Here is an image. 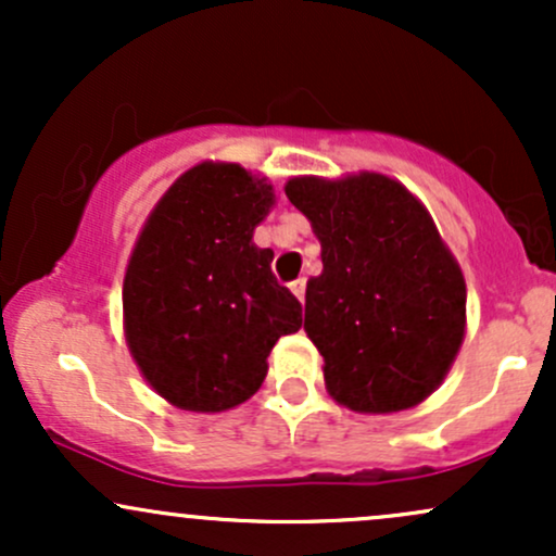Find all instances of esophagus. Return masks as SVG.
I'll return each instance as SVG.
<instances>
[{"label": "esophagus", "instance_id": "obj_1", "mask_svg": "<svg viewBox=\"0 0 556 556\" xmlns=\"http://www.w3.org/2000/svg\"><path fill=\"white\" fill-rule=\"evenodd\" d=\"M290 290H292V295H295L300 303H303V300H305V279H295V282L290 285Z\"/></svg>", "mask_w": 556, "mask_h": 556}]
</instances>
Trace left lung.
<instances>
[{"instance_id":"left-lung-1","label":"left lung","mask_w":556,"mask_h":556,"mask_svg":"<svg viewBox=\"0 0 556 556\" xmlns=\"http://www.w3.org/2000/svg\"><path fill=\"white\" fill-rule=\"evenodd\" d=\"M285 193L321 242L303 329L331 400L355 413L416 407L460 353L468 298L429 208L379 172L292 177Z\"/></svg>"}]
</instances>
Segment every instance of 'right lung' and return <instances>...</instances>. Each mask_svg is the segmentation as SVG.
<instances>
[{"instance_id":"1","label":"right lung","mask_w":556,"mask_h":556,"mask_svg":"<svg viewBox=\"0 0 556 556\" xmlns=\"http://www.w3.org/2000/svg\"><path fill=\"white\" fill-rule=\"evenodd\" d=\"M274 188L232 162H201L169 185L140 229L123 282L125 342L159 397L222 413L251 400L300 303L253 232Z\"/></svg>"}]
</instances>
